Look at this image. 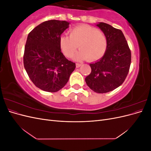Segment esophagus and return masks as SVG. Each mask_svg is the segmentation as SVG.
<instances>
[{"instance_id": "34e87169", "label": "esophagus", "mask_w": 151, "mask_h": 151, "mask_svg": "<svg viewBox=\"0 0 151 151\" xmlns=\"http://www.w3.org/2000/svg\"><path fill=\"white\" fill-rule=\"evenodd\" d=\"M81 66V63H76V67H77V68H79V67H80Z\"/></svg>"}]
</instances>
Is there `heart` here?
I'll list each match as a JSON object with an SVG mask.
<instances>
[{
  "label": "heart",
  "mask_w": 151,
  "mask_h": 151,
  "mask_svg": "<svg viewBox=\"0 0 151 151\" xmlns=\"http://www.w3.org/2000/svg\"><path fill=\"white\" fill-rule=\"evenodd\" d=\"M77 60L88 58L90 61L98 60L102 58L108 48V40L103 31L87 25L82 24L71 29L70 36L63 35L60 38V47L63 54L71 58L76 52Z\"/></svg>",
  "instance_id": "1"
}]
</instances>
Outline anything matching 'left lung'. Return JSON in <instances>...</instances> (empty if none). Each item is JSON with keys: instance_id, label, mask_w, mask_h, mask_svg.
I'll return each mask as SVG.
<instances>
[{"instance_id": "obj_1", "label": "left lung", "mask_w": 151, "mask_h": 151, "mask_svg": "<svg viewBox=\"0 0 151 151\" xmlns=\"http://www.w3.org/2000/svg\"><path fill=\"white\" fill-rule=\"evenodd\" d=\"M96 26L106 35L108 48L99 60L90 63L91 72L85 81L94 92L106 93L117 88L125 80L131 63V52L120 29L104 22Z\"/></svg>"}]
</instances>
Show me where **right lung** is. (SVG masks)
Instances as JSON below:
<instances>
[{"label":"right lung","mask_w":151,"mask_h":151,"mask_svg":"<svg viewBox=\"0 0 151 151\" xmlns=\"http://www.w3.org/2000/svg\"><path fill=\"white\" fill-rule=\"evenodd\" d=\"M68 26L65 21H47L28 36L24 66L31 81L43 91L55 93L60 90L76 68V63L67 60L60 47L61 35Z\"/></svg>","instance_id":"obj_1"}]
</instances>
